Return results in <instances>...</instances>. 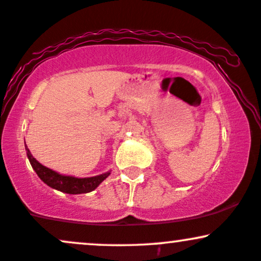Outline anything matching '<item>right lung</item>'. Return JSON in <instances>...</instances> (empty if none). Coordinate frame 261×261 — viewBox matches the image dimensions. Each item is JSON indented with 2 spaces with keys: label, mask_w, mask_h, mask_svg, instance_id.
<instances>
[{
  "label": "right lung",
  "mask_w": 261,
  "mask_h": 261,
  "mask_svg": "<svg viewBox=\"0 0 261 261\" xmlns=\"http://www.w3.org/2000/svg\"><path fill=\"white\" fill-rule=\"evenodd\" d=\"M25 151L33 169L35 170V173H37L39 178H40L45 184H47L49 187L56 189V190L62 191V193H67V194L89 193V191L94 190V189L110 174V173L108 172L101 175L92 176V178H74V176L61 175L59 174V173L54 172V170L44 167L43 164L39 163V162L33 157L28 147H25Z\"/></svg>",
  "instance_id": "right-lung-1"
}]
</instances>
